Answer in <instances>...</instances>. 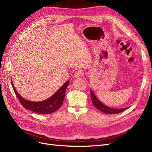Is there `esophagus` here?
Returning a JSON list of instances; mask_svg holds the SVG:
<instances>
[{
    "instance_id": "obj_1",
    "label": "esophagus",
    "mask_w": 152,
    "mask_h": 152,
    "mask_svg": "<svg viewBox=\"0 0 152 152\" xmlns=\"http://www.w3.org/2000/svg\"><path fill=\"white\" fill-rule=\"evenodd\" d=\"M83 75H84V72L82 71V70H77L75 73V77H82Z\"/></svg>"
}]
</instances>
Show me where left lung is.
Returning <instances> with one entry per match:
<instances>
[{
	"label": "left lung",
	"mask_w": 152,
	"mask_h": 152,
	"mask_svg": "<svg viewBox=\"0 0 152 152\" xmlns=\"http://www.w3.org/2000/svg\"><path fill=\"white\" fill-rule=\"evenodd\" d=\"M91 98L92 100V102H93V105L94 107L98 108L99 110H100L101 112H102L105 113H108V114H117L121 112H122L124 111H125L128 108H121V109H115V108H109L107 106H105L102 102H100L99 101L98 99V98L96 97V96L93 93V92L92 91L91 89Z\"/></svg>",
	"instance_id": "obj_1"
}]
</instances>
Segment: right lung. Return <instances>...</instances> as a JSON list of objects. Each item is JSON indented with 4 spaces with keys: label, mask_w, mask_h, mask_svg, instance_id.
I'll return each instance as SVG.
<instances>
[{
    "label": "right lung",
    "mask_w": 152,
    "mask_h": 152,
    "mask_svg": "<svg viewBox=\"0 0 152 152\" xmlns=\"http://www.w3.org/2000/svg\"><path fill=\"white\" fill-rule=\"evenodd\" d=\"M11 84L17 98L25 109L39 114H49L56 111L62 106L65 96L66 89L69 84V81H66L51 97L40 102H31L23 98L17 93L12 82Z\"/></svg>",
    "instance_id": "1"
}]
</instances>
